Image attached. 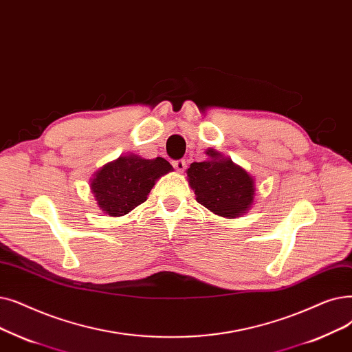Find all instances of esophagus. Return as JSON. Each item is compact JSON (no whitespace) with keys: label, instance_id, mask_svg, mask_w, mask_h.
<instances>
[{"label":"esophagus","instance_id":"esophagus-1","mask_svg":"<svg viewBox=\"0 0 352 352\" xmlns=\"http://www.w3.org/2000/svg\"><path fill=\"white\" fill-rule=\"evenodd\" d=\"M173 165H174V168H175L178 173H182V171L186 170L187 162H186V160H175V161H173Z\"/></svg>","mask_w":352,"mask_h":352}]
</instances>
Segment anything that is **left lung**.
<instances>
[{"label": "left lung", "instance_id": "1", "mask_svg": "<svg viewBox=\"0 0 352 352\" xmlns=\"http://www.w3.org/2000/svg\"><path fill=\"white\" fill-rule=\"evenodd\" d=\"M207 155L210 160L192 162L187 170L197 201L221 217L241 216L253 203V178L217 151L208 149Z\"/></svg>", "mask_w": 352, "mask_h": 352}]
</instances>
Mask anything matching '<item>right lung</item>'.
Here are the masks:
<instances>
[{
  "mask_svg": "<svg viewBox=\"0 0 352 352\" xmlns=\"http://www.w3.org/2000/svg\"><path fill=\"white\" fill-rule=\"evenodd\" d=\"M173 170L166 160L120 157L104 165L90 182L99 207L112 217L124 216L144 201L155 181Z\"/></svg>",
  "mask_w": 352,
  "mask_h": 352,
  "instance_id": "right-lung-1",
  "label": "right lung"
}]
</instances>
